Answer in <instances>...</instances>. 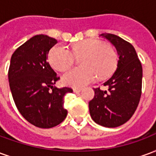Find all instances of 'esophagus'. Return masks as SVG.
I'll list each match as a JSON object with an SVG mask.
<instances>
[{
	"instance_id": "34e87169",
	"label": "esophagus",
	"mask_w": 156,
	"mask_h": 156,
	"mask_svg": "<svg viewBox=\"0 0 156 156\" xmlns=\"http://www.w3.org/2000/svg\"><path fill=\"white\" fill-rule=\"evenodd\" d=\"M82 88H73V92L74 93H79V92H81Z\"/></svg>"
}]
</instances>
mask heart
<instances>
[{
    "instance_id": "1",
    "label": "heart",
    "mask_w": 156,
    "mask_h": 156,
    "mask_svg": "<svg viewBox=\"0 0 156 156\" xmlns=\"http://www.w3.org/2000/svg\"><path fill=\"white\" fill-rule=\"evenodd\" d=\"M76 58L83 56L80 64L83 68H73L62 76V82L72 87H82L91 83L96 77L99 79L108 77L117 66V53L111 46L93 39L82 41L72 47L69 51L59 45L51 48L48 60L52 68L63 72L71 67Z\"/></svg>"
}]
</instances>
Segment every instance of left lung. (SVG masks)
I'll list each match as a JSON object with an SVG mask.
<instances>
[{
    "label": "left lung",
    "instance_id": "left-lung-1",
    "mask_svg": "<svg viewBox=\"0 0 156 156\" xmlns=\"http://www.w3.org/2000/svg\"><path fill=\"white\" fill-rule=\"evenodd\" d=\"M99 36L115 46L119 60L115 73L104 83L108 91L94 88V97L88 103L89 113L95 123L115 128L126 123L137 108L143 71L135 49L129 42L110 33Z\"/></svg>",
    "mask_w": 156,
    "mask_h": 156
}]
</instances>
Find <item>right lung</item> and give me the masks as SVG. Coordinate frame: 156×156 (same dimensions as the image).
Wrapping results in <instances>:
<instances>
[{"mask_svg":"<svg viewBox=\"0 0 156 156\" xmlns=\"http://www.w3.org/2000/svg\"><path fill=\"white\" fill-rule=\"evenodd\" d=\"M57 42L47 35L32 37L14 51L9 67V85L16 108L29 123L42 129L64 120L68 115L64 96L73 92L54 86L59 77L47 59Z\"/></svg>","mask_w":156,"mask_h":156,"instance_id":"obj_1","label":"right lung"}]
</instances>
